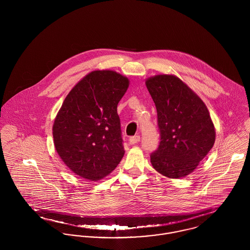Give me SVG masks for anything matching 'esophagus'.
Returning <instances> with one entry per match:
<instances>
[{
	"label": "esophagus",
	"instance_id": "esophagus-1",
	"mask_svg": "<svg viewBox=\"0 0 250 250\" xmlns=\"http://www.w3.org/2000/svg\"><path fill=\"white\" fill-rule=\"evenodd\" d=\"M140 141H141V137L140 136H134V137L130 138L129 143H130V144H136V143H139Z\"/></svg>",
	"mask_w": 250,
	"mask_h": 250
}]
</instances>
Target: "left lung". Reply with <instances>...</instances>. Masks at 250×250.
I'll return each instance as SVG.
<instances>
[{
	"label": "left lung",
	"instance_id": "1",
	"mask_svg": "<svg viewBox=\"0 0 250 250\" xmlns=\"http://www.w3.org/2000/svg\"><path fill=\"white\" fill-rule=\"evenodd\" d=\"M155 103L161 134L151 154L152 167L170 179L192 173L213 148L215 129L201 98L175 75L159 74L145 80Z\"/></svg>",
	"mask_w": 250,
	"mask_h": 250
}]
</instances>
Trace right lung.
Returning <instances> with one entry per match:
<instances>
[{
    "label": "right lung",
    "instance_id": "add662e5",
    "mask_svg": "<svg viewBox=\"0 0 250 250\" xmlns=\"http://www.w3.org/2000/svg\"><path fill=\"white\" fill-rule=\"evenodd\" d=\"M129 84L117 72L91 71L73 86L58 111L53 124L56 151L81 178H105L123 158L117 105Z\"/></svg>",
    "mask_w": 250,
    "mask_h": 250
}]
</instances>
